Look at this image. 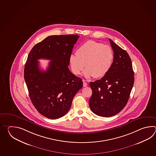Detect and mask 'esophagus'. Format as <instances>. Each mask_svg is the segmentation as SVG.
I'll list each match as a JSON object with an SVG mask.
<instances>
[{
    "mask_svg": "<svg viewBox=\"0 0 156 156\" xmlns=\"http://www.w3.org/2000/svg\"><path fill=\"white\" fill-rule=\"evenodd\" d=\"M87 85V83L85 81H83V87H86Z\"/></svg>",
    "mask_w": 156,
    "mask_h": 156,
    "instance_id": "obj_1",
    "label": "esophagus"
}]
</instances>
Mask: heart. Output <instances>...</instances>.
Listing matches in <instances>:
<instances>
[{
    "instance_id": "1",
    "label": "heart",
    "mask_w": 156,
    "mask_h": 156,
    "mask_svg": "<svg viewBox=\"0 0 156 156\" xmlns=\"http://www.w3.org/2000/svg\"><path fill=\"white\" fill-rule=\"evenodd\" d=\"M114 53L109 46L93 41H88L78 48L75 55L69 58L71 69L79 75L85 67L83 75L87 79L105 76L113 65Z\"/></svg>"
}]
</instances>
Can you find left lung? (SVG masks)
I'll use <instances>...</instances> for the list:
<instances>
[{
  "instance_id": "1",
  "label": "left lung",
  "mask_w": 156,
  "mask_h": 156,
  "mask_svg": "<svg viewBox=\"0 0 156 156\" xmlns=\"http://www.w3.org/2000/svg\"><path fill=\"white\" fill-rule=\"evenodd\" d=\"M114 52L113 65L100 80L90 83L93 91L89 106L93 113L110 117L126 105L134 84L132 61L128 53L109 39Z\"/></svg>"
}]
</instances>
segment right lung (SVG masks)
<instances>
[{"label": "right lung", "mask_w": 156, "mask_h": 156, "mask_svg": "<svg viewBox=\"0 0 156 156\" xmlns=\"http://www.w3.org/2000/svg\"><path fill=\"white\" fill-rule=\"evenodd\" d=\"M79 36L47 37L30 51L24 77L31 101L43 116L56 119L66 114L73 98L83 87V81L70 72L69 58ZM50 60L46 71L41 70L38 59Z\"/></svg>", "instance_id": "add662e5"}]
</instances>
